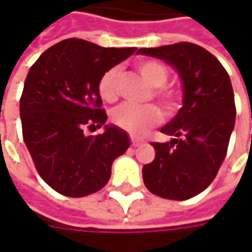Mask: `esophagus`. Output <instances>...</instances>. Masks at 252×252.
<instances>
[{"instance_id":"obj_1","label":"esophagus","mask_w":252,"mask_h":252,"mask_svg":"<svg viewBox=\"0 0 252 252\" xmlns=\"http://www.w3.org/2000/svg\"><path fill=\"white\" fill-rule=\"evenodd\" d=\"M131 144H132L134 147H137V146H140V144H141V141H140V140H137L135 137H131Z\"/></svg>"}]
</instances>
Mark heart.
<instances>
[{"label":"heart","mask_w":252,"mask_h":252,"mask_svg":"<svg viewBox=\"0 0 252 252\" xmlns=\"http://www.w3.org/2000/svg\"><path fill=\"white\" fill-rule=\"evenodd\" d=\"M137 70L141 76L146 78V81L153 87H160L168 80V70L163 64L153 61V60H144L137 64ZM118 80H120V70L117 67L109 68L100 77L97 90L100 97L105 102H115L118 99ZM156 97L162 102V105L166 109H172L175 105V99L171 90L166 89H158L155 92ZM111 120L117 126L126 129L134 135L143 134L147 128L153 126L160 121V111L153 105H132L124 103L118 108H115L111 114Z\"/></svg>","instance_id":"heart-1"}]
</instances>
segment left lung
I'll return each instance as SVG.
<instances>
[{
    "label": "left lung",
    "instance_id": "left-lung-1",
    "mask_svg": "<svg viewBox=\"0 0 252 252\" xmlns=\"http://www.w3.org/2000/svg\"><path fill=\"white\" fill-rule=\"evenodd\" d=\"M137 54L165 61L182 83V108L160 128L174 138L152 143L156 156L143 166L144 184L162 198L188 200L212 184L226 156L236 117L230 78L215 55L189 42Z\"/></svg>",
    "mask_w": 252,
    "mask_h": 252
}]
</instances>
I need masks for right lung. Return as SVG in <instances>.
I'll return each mask as SVG.
<instances>
[{"mask_svg":"<svg viewBox=\"0 0 252 252\" xmlns=\"http://www.w3.org/2000/svg\"><path fill=\"white\" fill-rule=\"evenodd\" d=\"M135 49L73 37L46 49L29 70L20 99L23 138L39 175L60 194L84 197L103 188L112 162L129 147L126 131L105 124L97 84ZM102 125V134L82 132Z\"/></svg>","mask_w":252,"mask_h":252,"instance_id":"1","label":"right lung"}]
</instances>
